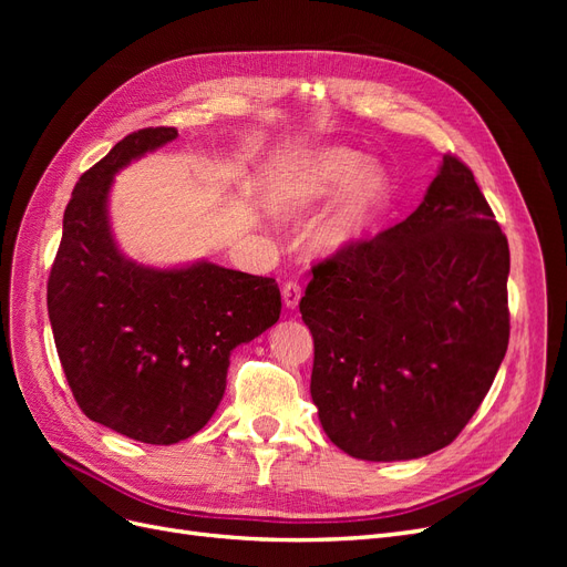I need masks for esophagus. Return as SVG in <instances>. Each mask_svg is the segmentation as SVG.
<instances>
[{
  "instance_id": "1",
  "label": "esophagus",
  "mask_w": 567,
  "mask_h": 567,
  "mask_svg": "<svg viewBox=\"0 0 567 567\" xmlns=\"http://www.w3.org/2000/svg\"><path fill=\"white\" fill-rule=\"evenodd\" d=\"M281 296H284V305L288 307V310H296L300 298H302V286L298 281H288L281 290Z\"/></svg>"
}]
</instances>
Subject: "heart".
<instances>
[{
    "mask_svg": "<svg viewBox=\"0 0 567 567\" xmlns=\"http://www.w3.org/2000/svg\"><path fill=\"white\" fill-rule=\"evenodd\" d=\"M340 195L310 231L319 255H338L364 244L392 203V179L362 151L329 146L307 153L288 169L277 192L284 210L307 213Z\"/></svg>",
    "mask_w": 567,
    "mask_h": 567,
    "instance_id": "1",
    "label": "heart"
}]
</instances>
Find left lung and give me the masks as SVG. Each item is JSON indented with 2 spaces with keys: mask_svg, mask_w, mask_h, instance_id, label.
I'll return each instance as SVG.
<instances>
[{
  "mask_svg": "<svg viewBox=\"0 0 567 567\" xmlns=\"http://www.w3.org/2000/svg\"><path fill=\"white\" fill-rule=\"evenodd\" d=\"M508 269L499 221L454 156L404 221L312 267L310 392L336 447L364 461L447 447L506 354Z\"/></svg>",
  "mask_w": 567,
  "mask_h": 567,
  "instance_id": "obj_1",
  "label": "left lung"
}]
</instances>
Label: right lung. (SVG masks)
<instances>
[{"label": "right lung", "instance_id": "1", "mask_svg": "<svg viewBox=\"0 0 567 567\" xmlns=\"http://www.w3.org/2000/svg\"><path fill=\"white\" fill-rule=\"evenodd\" d=\"M173 140L175 127L132 132L80 177L47 284L56 352L84 416L146 444L196 435L225 394L234 348L281 315L274 279L208 260L146 267L117 248L113 177Z\"/></svg>", "mask_w": 567, "mask_h": 567}]
</instances>
